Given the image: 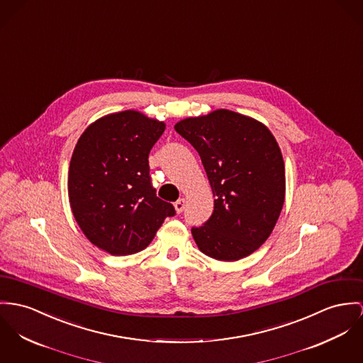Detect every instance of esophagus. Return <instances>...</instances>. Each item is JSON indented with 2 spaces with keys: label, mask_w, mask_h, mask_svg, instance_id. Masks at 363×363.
I'll return each mask as SVG.
<instances>
[{
  "label": "esophagus",
  "mask_w": 363,
  "mask_h": 363,
  "mask_svg": "<svg viewBox=\"0 0 363 363\" xmlns=\"http://www.w3.org/2000/svg\"><path fill=\"white\" fill-rule=\"evenodd\" d=\"M185 206H186V200L182 197V199H178L175 203H174V207H175V211L179 214V213H182L184 211V208H185Z\"/></svg>",
  "instance_id": "obj_1"
}]
</instances>
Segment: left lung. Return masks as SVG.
Segmentation results:
<instances>
[{
	"label": "left lung",
	"instance_id": "left-lung-1",
	"mask_svg": "<svg viewBox=\"0 0 363 363\" xmlns=\"http://www.w3.org/2000/svg\"><path fill=\"white\" fill-rule=\"evenodd\" d=\"M200 155L214 200L210 220L192 235L199 250L238 261L272 233L284 203L286 175L279 145L261 121L217 109L174 125Z\"/></svg>",
	"mask_w": 363,
	"mask_h": 363
}]
</instances>
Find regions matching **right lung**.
Masks as SVG:
<instances>
[{"label":"right lung","mask_w":363,"mask_h":363,"mask_svg":"<svg viewBox=\"0 0 363 363\" xmlns=\"http://www.w3.org/2000/svg\"><path fill=\"white\" fill-rule=\"evenodd\" d=\"M166 123L138 111L109 113L84 130L72 155L67 192L85 238L112 255L143 250L172 204L150 185L149 152Z\"/></svg>","instance_id":"obj_1"}]
</instances>
